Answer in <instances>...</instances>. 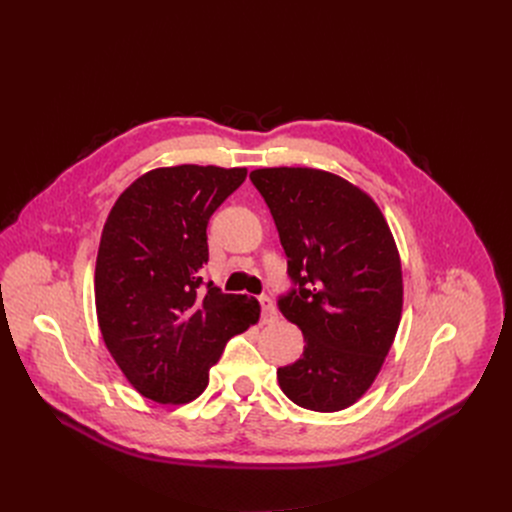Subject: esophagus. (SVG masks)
I'll return each mask as SVG.
<instances>
[{"label": "esophagus", "instance_id": "obj_1", "mask_svg": "<svg viewBox=\"0 0 512 512\" xmlns=\"http://www.w3.org/2000/svg\"><path fill=\"white\" fill-rule=\"evenodd\" d=\"M257 301H259V307H261V321H265V324H270V321H274L278 317L274 301L270 297H265V294H261Z\"/></svg>", "mask_w": 512, "mask_h": 512}]
</instances>
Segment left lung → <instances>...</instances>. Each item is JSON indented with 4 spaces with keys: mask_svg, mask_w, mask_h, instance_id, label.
I'll use <instances>...</instances> for the list:
<instances>
[{
    "mask_svg": "<svg viewBox=\"0 0 512 512\" xmlns=\"http://www.w3.org/2000/svg\"><path fill=\"white\" fill-rule=\"evenodd\" d=\"M251 182L270 207L292 288L278 309L305 336L303 357L278 369L303 409L351 407L380 373L402 311V272L380 207L324 170L263 168Z\"/></svg>",
    "mask_w": 512,
    "mask_h": 512,
    "instance_id": "obj_1",
    "label": "left lung"
}]
</instances>
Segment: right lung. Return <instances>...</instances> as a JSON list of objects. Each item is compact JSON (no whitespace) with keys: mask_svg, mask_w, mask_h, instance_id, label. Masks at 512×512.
Listing matches in <instances>:
<instances>
[{"mask_svg":"<svg viewBox=\"0 0 512 512\" xmlns=\"http://www.w3.org/2000/svg\"><path fill=\"white\" fill-rule=\"evenodd\" d=\"M245 168L151 170L120 195L103 226L95 305L107 351L143 396L191 402L226 342L259 319L247 294L203 280L207 224Z\"/></svg>","mask_w":512,"mask_h":512,"instance_id":"add662e5","label":"right lung"}]
</instances>
